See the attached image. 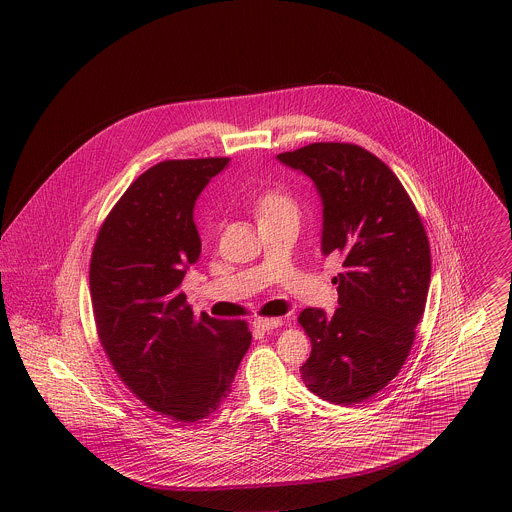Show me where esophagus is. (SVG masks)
Returning <instances> with one entry per match:
<instances>
[{"label":"esophagus","instance_id":"obj_1","mask_svg":"<svg viewBox=\"0 0 512 512\" xmlns=\"http://www.w3.org/2000/svg\"><path fill=\"white\" fill-rule=\"evenodd\" d=\"M253 326L261 332H270V330L282 326V318H255Z\"/></svg>","mask_w":512,"mask_h":512}]
</instances>
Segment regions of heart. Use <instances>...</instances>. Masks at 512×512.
<instances>
[{"label":"heart","mask_w":512,"mask_h":512,"mask_svg":"<svg viewBox=\"0 0 512 512\" xmlns=\"http://www.w3.org/2000/svg\"><path fill=\"white\" fill-rule=\"evenodd\" d=\"M288 209H295L292 199L288 195L278 194V192H270L259 201V217L278 213V211H288Z\"/></svg>","instance_id":"heart-1"}]
</instances>
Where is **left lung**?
<instances>
[{"label":"left lung","mask_w":512,"mask_h":512,"mask_svg":"<svg viewBox=\"0 0 512 512\" xmlns=\"http://www.w3.org/2000/svg\"><path fill=\"white\" fill-rule=\"evenodd\" d=\"M276 159L313 180L322 255H343L340 307L299 315L313 345L301 378L324 401L357 405L390 384L413 347L430 288L428 238L399 178L363 147L322 142Z\"/></svg>","instance_id":"1"}]
</instances>
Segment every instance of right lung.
<instances>
[{
	"label": "right lung",
	"mask_w": 512,
	"mask_h": 512,
	"mask_svg": "<svg viewBox=\"0 0 512 512\" xmlns=\"http://www.w3.org/2000/svg\"><path fill=\"white\" fill-rule=\"evenodd\" d=\"M226 157L163 161L138 176L99 230L90 292L99 341L157 413L197 422L232 391L251 345L244 320L197 318L180 284L201 253L195 201Z\"/></svg>",
	"instance_id": "obj_1"
}]
</instances>
